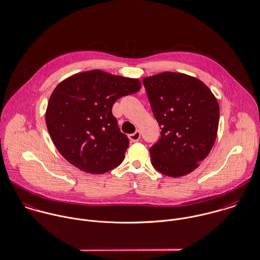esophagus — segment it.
I'll return each mask as SVG.
<instances>
[{
	"instance_id": "obj_1",
	"label": "esophagus",
	"mask_w": 260,
	"mask_h": 260,
	"mask_svg": "<svg viewBox=\"0 0 260 260\" xmlns=\"http://www.w3.org/2000/svg\"><path fill=\"white\" fill-rule=\"evenodd\" d=\"M128 138H129V140H131L132 142H138V141L141 139V133H140L139 131H137L136 133L129 135Z\"/></svg>"
}]
</instances>
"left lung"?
<instances>
[{"mask_svg":"<svg viewBox=\"0 0 260 260\" xmlns=\"http://www.w3.org/2000/svg\"><path fill=\"white\" fill-rule=\"evenodd\" d=\"M152 111L161 128L150 148L152 165L170 177L192 172L210 154L217 138L219 103L201 80L164 72L143 79Z\"/></svg>","mask_w":260,"mask_h":260,"instance_id":"8db88e82","label":"left lung"}]
</instances>
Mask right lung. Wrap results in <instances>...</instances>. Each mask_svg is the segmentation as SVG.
<instances>
[{
  "label": "right lung",
  "mask_w": 260,
  "mask_h": 260,
  "mask_svg": "<svg viewBox=\"0 0 260 260\" xmlns=\"http://www.w3.org/2000/svg\"><path fill=\"white\" fill-rule=\"evenodd\" d=\"M141 89L139 79L100 70L60 82L49 97L45 122L61 156L82 171L103 174L117 167L129 141L112 114L114 102Z\"/></svg>",
  "instance_id": "1"
}]
</instances>
